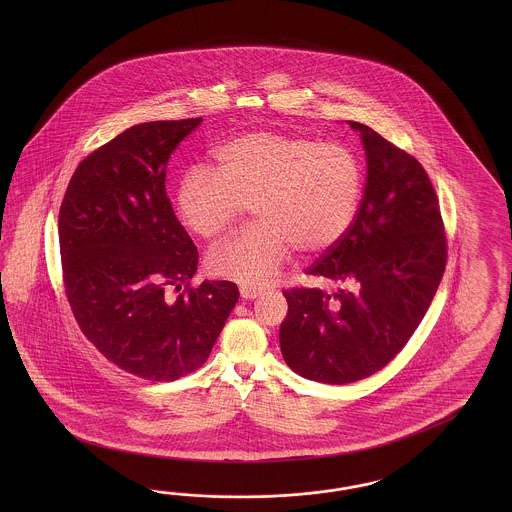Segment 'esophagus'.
I'll use <instances>...</instances> for the list:
<instances>
[{
	"label": "esophagus",
	"instance_id": "esophagus-1",
	"mask_svg": "<svg viewBox=\"0 0 512 512\" xmlns=\"http://www.w3.org/2000/svg\"><path fill=\"white\" fill-rule=\"evenodd\" d=\"M259 295H261V291L257 287H248V285L240 287V296L246 298V300H253V298H257Z\"/></svg>",
	"mask_w": 512,
	"mask_h": 512
}]
</instances>
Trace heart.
<instances>
[{
    "label": "heart",
    "instance_id": "obj_1",
    "mask_svg": "<svg viewBox=\"0 0 512 512\" xmlns=\"http://www.w3.org/2000/svg\"><path fill=\"white\" fill-rule=\"evenodd\" d=\"M362 187L360 161L340 142L251 131L217 150L216 171L184 174L176 208L189 231L216 238L253 204L259 223L214 249L208 264L219 278L261 287L291 249L334 248L357 217Z\"/></svg>",
    "mask_w": 512,
    "mask_h": 512
}]
</instances>
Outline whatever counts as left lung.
<instances>
[{"label":"left lung","mask_w":512,"mask_h":512,"mask_svg":"<svg viewBox=\"0 0 512 512\" xmlns=\"http://www.w3.org/2000/svg\"><path fill=\"white\" fill-rule=\"evenodd\" d=\"M360 131L368 176L349 233L306 270L338 289L283 291L281 355L298 375L330 385L355 383L396 357L434 300L447 266V236L434 186L419 161Z\"/></svg>","instance_id":"left-lung-1"}]
</instances>
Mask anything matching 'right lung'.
Masks as SVG:
<instances>
[{"mask_svg":"<svg viewBox=\"0 0 512 512\" xmlns=\"http://www.w3.org/2000/svg\"><path fill=\"white\" fill-rule=\"evenodd\" d=\"M201 122L125 129L80 161L58 217L63 287L82 334L148 381L199 370L240 296L233 281L191 285L199 251L165 191L169 157Z\"/></svg>","mask_w":512,"mask_h":512,"instance_id":"1","label":"right lung"}]
</instances>
